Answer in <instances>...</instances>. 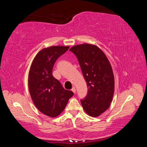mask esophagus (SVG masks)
<instances>
[{
	"mask_svg": "<svg viewBox=\"0 0 147 147\" xmlns=\"http://www.w3.org/2000/svg\"><path fill=\"white\" fill-rule=\"evenodd\" d=\"M71 90H72V91L74 93H76V89H75V88H74V87H73V88H72Z\"/></svg>",
	"mask_w": 147,
	"mask_h": 147,
	"instance_id": "1",
	"label": "esophagus"
}]
</instances>
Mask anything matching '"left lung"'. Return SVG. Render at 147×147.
<instances>
[{
	"instance_id": "8db88e82",
	"label": "left lung",
	"mask_w": 147,
	"mask_h": 147,
	"mask_svg": "<svg viewBox=\"0 0 147 147\" xmlns=\"http://www.w3.org/2000/svg\"><path fill=\"white\" fill-rule=\"evenodd\" d=\"M78 59L88 86V94L81 104L86 113L98 117L110 106L114 93V76L110 63L94 45L81 44L69 49Z\"/></svg>"
}]
</instances>
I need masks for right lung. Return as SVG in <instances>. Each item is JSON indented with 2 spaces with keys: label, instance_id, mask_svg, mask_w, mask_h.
Segmentation results:
<instances>
[{
  "label": "right lung",
  "instance_id": "obj_1",
  "mask_svg": "<svg viewBox=\"0 0 147 147\" xmlns=\"http://www.w3.org/2000/svg\"><path fill=\"white\" fill-rule=\"evenodd\" d=\"M69 47L53 46L41 50L35 57L28 74V89L34 104L41 113L51 117L65 108L73 91L66 90L53 75L54 63Z\"/></svg>",
  "mask_w": 147,
  "mask_h": 147
}]
</instances>
